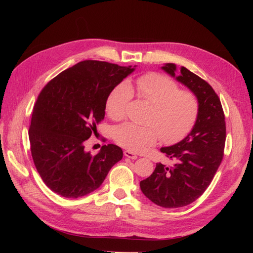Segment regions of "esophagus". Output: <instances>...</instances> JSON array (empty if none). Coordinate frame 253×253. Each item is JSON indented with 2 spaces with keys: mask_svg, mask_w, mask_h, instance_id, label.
<instances>
[{
  "mask_svg": "<svg viewBox=\"0 0 253 253\" xmlns=\"http://www.w3.org/2000/svg\"><path fill=\"white\" fill-rule=\"evenodd\" d=\"M124 154H125V156L127 157V158H131V159H136V158H137V155L135 154V153L132 152V151H129V150H126V151L124 152Z\"/></svg>",
  "mask_w": 253,
  "mask_h": 253,
  "instance_id": "1",
  "label": "esophagus"
}]
</instances>
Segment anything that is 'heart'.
I'll list each match as a JSON object with an SVG mask.
<instances>
[{
	"instance_id": "b5f03b06",
	"label": "heart",
	"mask_w": 253,
	"mask_h": 253,
	"mask_svg": "<svg viewBox=\"0 0 253 253\" xmlns=\"http://www.w3.org/2000/svg\"><path fill=\"white\" fill-rule=\"evenodd\" d=\"M133 90L153 105L148 122L138 126L127 122L115 128L114 137L120 145L131 151H139L154 144L160 138L167 143L181 140L191 132L200 112L196 96L189 90H180L177 83L163 75H143L134 84L121 82L106 98L105 109L109 116L119 120L125 116Z\"/></svg>"
}]
</instances>
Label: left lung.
<instances>
[{"mask_svg":"<svg viewBox=\"0 0 253 253\" xmlns=\"http://www.w3.org/2000/svg\"><path fill=\"white\" fill-rule=\"evenodd\" d=\"M162 70L196 96L200 112L195 126L179 142L160 149L173 165L156 164L140 181L142 193L164 208H179L196 201L209 187L223 160L226 122L220 100L209 83L181 66L166 63Z\"/></svg>","mask_w":253,"mask_h":253,"instance_id":"left-lung-1","label":"left lung"}]
</instances>
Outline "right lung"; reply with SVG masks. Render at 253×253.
Segmentation results:
<instances>
[{
    "mask_svg": "<svg viewBox=\"0 0 253 253\" xmlns=\"http://www.w3.org/2000/svg\"><path fill=\"white\" fill-rule=\"evenodd\" d=\"M86 60L60 73L42 89L34 106L29 141L37 171L53 192L78 198L102 185L124 152L103 145L96 155L84 150L104 118L111 90L135 71Z\"/></svg>",
    "mask_w": 253,
    "mask_h": 253,
    "instance_id": "1",
    "label": "right lung"
}]
</instances>
